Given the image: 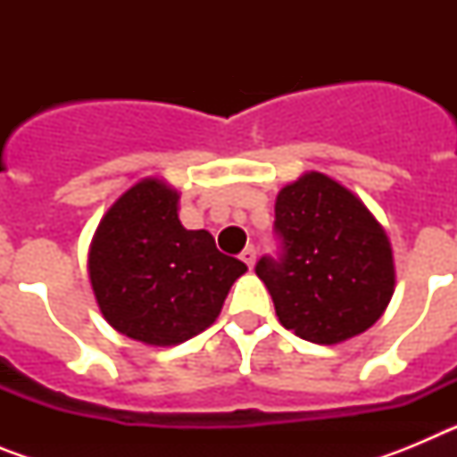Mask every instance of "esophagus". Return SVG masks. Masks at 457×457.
Returning <instances> with one entry per match:
<instances>
[{"label": "esophagus", "instance_id": "34e87169", "mask_svg": "<svg viewBox=\"0 0 457 457\" xmlns=\"http://www.w3.org/2000/svg\"><path fill=\"white\" fill-rule=\"evenodd\" d=\"M240 258L245 261V263H247V268L252 270L253 263H256V247H253V245H249V247L240 253Z\"/></svg>", "mask_w": 457, "mask_h": 457}]
</instances>
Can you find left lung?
Returning <instances> with one entry per match:
<instances>
[{
    "instance_id": "1",
    "label": "left lung",
    "mask_w": 457,
    "mask_h": 457,
    "mask_svg": "<svg viewBox=\"0 0 457 457\" xmlns=\"http://www.w3.org/2000/svg\"><path fill=\"white\" fill-rule=\"evenodd\" d=\"M274 233L281 252L261 258L256 274L286 329L334 345L385 313L395 284L389 237L350 189L304 173L277 194Z\"/></svg>"
}]
</instances>
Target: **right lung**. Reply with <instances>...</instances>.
I'll use <instances>...</instances> for the list:
<instances>
[{
	"instance_id": "right-lung-1",
	"label": "right lung",
	"mask_w": 457,
	"mask_h": 457,
	"mask_svg": "<svg viewBox=\"0 0 457 457\" xmlns=\"http://www.w3.org/2000/svg\"><path fill=\"white\" fill-rule=\"evenodd\" d=\"M179 199L162 180H139L100 220L88 252L104 320L146 345H179L208 329L247 272L208 231L180 224Z\"/></svg>"
}]
</instances>
